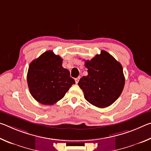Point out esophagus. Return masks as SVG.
Segmentation results:
<instances>
[{"mask_svg":"<svg viewBox=\"0 0 151 151\" xmlns=\"http://www.w3.org/2000/svg\"><path fill=\"white\" fill-rule=\"evenodd\" d=\"M80 78H81V76H78V77L75 78V82H76V84L78 83V81H79V80H80Z\"/></svg>","mask_w":151,"mask_h":151,"instance_id":"esophagus-1","label":"esophagus"}]
</instances>
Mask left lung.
<instances>
[{"mask_svg":"<svg viewBox=\"0 0 151 151\" xmlns=\"http://www.w3.org/2000/svg\"><path fill=\"white\" fill-rule=\"evenodd\" d=\"M85 62L88 75L83 76L78 85L85 99L99 108L111 105L121 95L124 86L121 63L105 50Z\"/></svg>","mask_w":151,"mask_h":151,"instance_id":"left-lung-1","label":"left lung"}]
</instances>
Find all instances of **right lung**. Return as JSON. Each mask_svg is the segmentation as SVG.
Here are the masks:
<instances>
[{
	"label": "right lung",
	"mask_w": 151,
	"mask_h": 151,
	"mask_svg": "<svg viewBox=\"0 0 151 151\" xmlns=\"http://www.w3.org/2000/svg\"><path fill=\"white\" fill-rule=\"evenodd\" d=\"M63 60L60 56L48 50L30 63L27 83L30 94L39 103L54 104L75 84L69 70L63 67Z\"/></svg>",
	"instance_id": "right-lung-1"
}]
</instances>
